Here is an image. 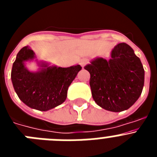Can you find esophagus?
Instances as JSON below:
<instances>
[{"label":"esophagus","mask_w":157,"mask_h":157,"mask_svg":"<svg viewBox=\"0 0 157 157\" xmlns=\"http://www.w3.org/2000/svg\"><path fill=\"white\" fill-rule=\"evenodd\" d=\"M87 63H88V60H87V59H86V58H82V59H81V60H80V65H81L82 67L85 66Z\"/></svg>","instance_id":"obj_1"}]
</instances>
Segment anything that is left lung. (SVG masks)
<instances>
[{
  "label": "left lung",
  "mask_w": 157,
  "mask_h": 157,
  "mask_svg": "<svg viewBox=\"0 0 157 157\" xmlns=\"http://www.w3.org/2000/svg\"><path fill=\"white\" fill-rule=\"evenodd\" d=\"M84 68L90 74V85L94 101L105 110H127L141 96L145 71L133 48L126 43L112 48L109 60L97 57Z\"/></svg>",
  "instance_id": "1"
}]
</instances>
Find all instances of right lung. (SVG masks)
I'll return each mask as SVG.
<instances>
[{
	"instance_id": "1",
	"label": "right lung",
	"mask_w": 157,
	"mask_h": 157,
	"mask_svg": "<svg viewBox=\"0 0 157 157\" xmlns=\"http://www.w3.org/2000/svg\"><path fill=\"white\" fill-rule=\"evenodd\" d=\"M35 58V53L30 46L21 48L12 65L11 78L14 90L25 105L45 112L64 102L69 86L82 67L77 64L59 67L35 59L39 69L31 71L26 67V62Z\"/></svg>"
}]
</instances>
